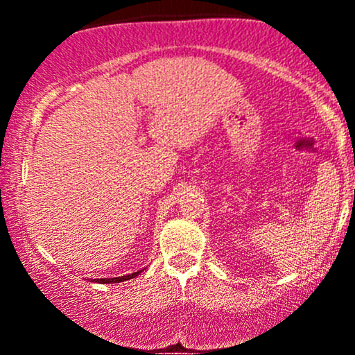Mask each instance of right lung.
<instances>
[{
    "label": "right lung",
    "mask_w": 355,
    "mask_h": 355,
    "mask_svg": "<svg viewBox=\"0 0 355 355\" xmlns=\"http://www.w3.org/2000/svg\"><path fill=\"white\" fill-rule=\"evenodd\" d=\"M141 270L138 272H133V274H128V275H123V277H113V279H93L92 282H96V284H120V282H125V280H130L133 279V277H137L140 274Z\"/></svg>",
    "instance_id": "add662e5"
}]
</instances>
